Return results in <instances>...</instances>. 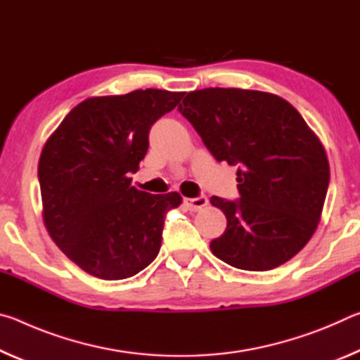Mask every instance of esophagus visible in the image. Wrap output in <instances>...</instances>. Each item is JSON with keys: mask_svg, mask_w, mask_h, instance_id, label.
Here are the masks:
<instances>
[{"mask_svg": "<svg viewBox=\"0 0 360 360\" xmlns=\"http://www.w3.org/2000/svg\"><path fill=\"white\" fill-rule=\"evenodd\" d=\"M184 202L191 211H198L208 205V198H206L205 195H200V197H195V198H186Z\"/></svg>", "mask_w": 360, "mask_h": 360, "instance_id": "34e87169", "label": "esophagus"}]
</instances>
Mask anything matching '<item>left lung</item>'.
I'll list each match as a JSON object with an SVG mask.
<instances>
[{
    "label": "left lung",
    "instance_id": "1",
    "mask_svg": "<svg viewBox=\"0 0 360 360\" xmlns=\"http://www.w3.org/2000/svg\"><path fill=\"white\" fill-rule=\"evenodd\" d=\"M178 109L217 162L238 167L240 198L211 197L227 217L212 254L248 271L290 260L324 208L330 168L319 138L290 103L259 90H195Z\"/></svg>",
    "mask_w": 360,
    "mask_h": 360
}]
</instances>
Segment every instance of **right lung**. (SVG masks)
Returning <instances> with one entry per match:
<instances>
[{
	"mask_svg": "<svg viewBox=\"0 0 360 360\" xmlns=\"http://www.w3.org/2000/svg\"><path fill=\"white\" fill-rule=\"evenodd\" d=\"M184 92L146 89L79 103L44 144L38 178L42 217L56 245L89 275L135 276L162 246L165 214L178 192L131 186L149 148V130Z\"/></svg>",
	"mask_w": 360,
	"mask_h": 360,
	"instance_id": "1",
	"label": "right lung"
}]
</instances>
